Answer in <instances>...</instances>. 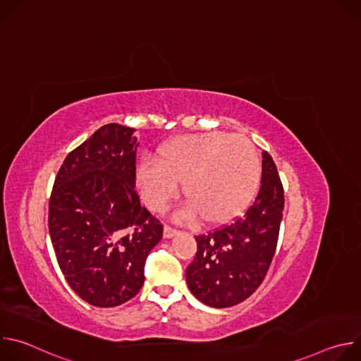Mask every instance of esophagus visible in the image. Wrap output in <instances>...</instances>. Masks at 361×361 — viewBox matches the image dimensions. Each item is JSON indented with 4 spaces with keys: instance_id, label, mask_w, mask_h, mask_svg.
Returning a JSON list of instances; mask_svg holds the SVG:
<instances>
[{
    "instance_id": "esophagus-1",
    "label": "esophagus",
    "mask_w": 361,
    "mask_h": 361,
    "mask_svg": "<svg viewBox=\"0 0 361 361\" xmlns=\"http://www.w3.org/2000/svg\"><path fill=\"white\" fill-rule=\"evenodd\" d=\"M178 234V230L177 228H174V227H171V226H166L164 227V237L166 238H171V237H174V235H177Z\"/></svg>"
}]
</instances>
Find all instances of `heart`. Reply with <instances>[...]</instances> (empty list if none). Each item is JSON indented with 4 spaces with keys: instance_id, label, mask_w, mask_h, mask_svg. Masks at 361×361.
Segmentation results:
<instances>
[{
    "instance_id": "1",
    "label": "heart",
    "mask_w": 361,
    "mask_h": 361,
    "mask_svg": "<svg viewBox=\"0 0 361 361\" xmlns=\"http://www.w3.org/2000/svg\"><path fill=\"white\" fill-rule=\"evenodd\" d=\"M262 166L254 145L241 135L221 131L190 134L164 144L157 163H144L137 184L151 210L161 212L183 183L188 207L185 219L197 214L207 224L235 219L252 200Z\"/></svg>"
}]
</instances>
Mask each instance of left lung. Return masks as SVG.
Returning <instances> with one entry per match:
<instances>
[{
    "instance_id": "obj_1",
    "label": "left lung",
    "mask_w": 361,
    "mask_h": 361,
    "mask_svg": "<svg viewBox=\"0 0 361 361\" xmlns=\"http://www.w3.org/2000/svg\"><path fill=\"white\" fill-rule=\"evenodd\" d=\"M284 209V190L277 167L263 152L259 194L243 217L195 235L197 254L185 280L192 295L216 308L235 305L263 283L276 252Z\"/></svg>"
}]
</instances>
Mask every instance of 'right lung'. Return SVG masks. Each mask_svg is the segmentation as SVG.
<instances>
[{"label": "right lung", "instance_id": "add662e5", "mask_svg": "<svg viewBox=\"0 0 361 361\" xmlns=\"http://www.w3.org/2000/svg\"><path fill=\"white\" fill-rule=\"evenodd\" d=\"M134 128L102 126L66 157L49 197L48 230L70 287L95 307L131 300L163 224L135 191Z\"/></svg>", "mask_w": 361, "mask_h": 361}]
</instances>
